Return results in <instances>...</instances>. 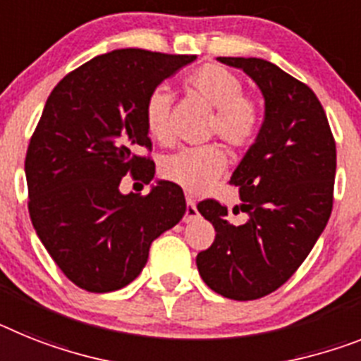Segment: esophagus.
Segmentation results:
<instances>
[{
	"mask_svg": "<svg viewBox=\"0 0 361 361\" xmlns=\"http://www.w3.org/2000/svg\"><path fill=\"white\" fill-rule=\"evenodd\" d=\"M196 216H198V209H196L195 200L187 196V207H185V216H183V220H185V222H192Z\"/></svg>",
	"mask_w": 361,
	"mask_h": 361,
	"instance_id": "1",
	"label": "esophagus"
}]
</instances>
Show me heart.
I'll list each match as a JSON object with an SVG mask.
<instances>
[{"mask_svg":"<svg viewBox=\"0 0 361 361\" xmlns=\"http://www.w3.org/2000/svg\"><path fill=\"white\" fill-rule=\"evenodd\" d=\"M185 86L200 95L214 110L209 134L218 135L231 148H247L257 139L262 124L259 102L244 93V82L237 73L220 63H205L185 77ZM171 93L163 86L148 93L143 106V121L148 135L156 141L171 139ZM226 169V154L216 145L181 148L163 157L161 174L189 192L207 189Z\"/></svg>","mask_w":361,"mask_h":361,"instance_id":"b5f03b06","label":"heart"}]
</instances>
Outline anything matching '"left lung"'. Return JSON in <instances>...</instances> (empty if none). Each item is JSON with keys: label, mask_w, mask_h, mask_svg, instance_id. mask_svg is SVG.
I'll return each mask as SVG.
<instances>
[{"label": "left lung", "mask_w": 361, "mask_h": 361, "mask_svg": "<svg viewBox=\"0 0 361 361\" xmlns=\"http://www.w3.org/2000/svg\"><path fill=\"white\" fill-rule=\"evenodd\" d=\"M250 75L264 97V123L231 176L246 213L238 226L226 205L204 200L198 211L214 226L196 266L209 288L253 301L283 286L302 264L332 213L336 141L326 114L307 84L262 59L218 56Z\"/></svg>", "instance_id": "left-lung-1"}]
</instances>
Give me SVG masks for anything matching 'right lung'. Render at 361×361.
<instances>
[{
    "instance_id": "add662e5",
    "label": "right lung",
    "mask_w": 361,
    "mask_h": 361,
    "mask_svg": "<svg viewBox=\"0 0 361 361\" xmlns=\"http://www.w3.org/2000/svg\"><path fill=\"white\" fill-rule=\"evenodd\" d=\"M196 54L117 49L68 73L45 102L25 156L29 214L45 250L78 288L130 284L150 244L185 214V196L157 181L147 196L119 190L123 176L150 183L154 161L143 106Z\"/></svg>"
}]
</instances>
